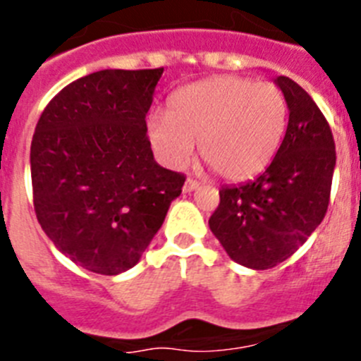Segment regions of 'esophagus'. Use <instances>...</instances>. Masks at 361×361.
Instances as JSON below:
<instances>
[{
    "label": "esophagus",
    "mask_w": 361,
    "mask_h": 361,
    "mask_svg": "<svg viewBox=\"0 0 361 361\" xmlns=\"http://www.w3.org/2000/svg\"><path fill=\"white\" fill-rule=\"evenodd\" d=\"M199 186H200V184L197 183L195 178H186V183H184V186H183V191H184V193H191V191L197 190Z\"/></svg>",
    "instance_id": "obj_1"
}]
</instances>
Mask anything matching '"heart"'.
<instances>
[{
	"instance_id": "obj_1",
	"label": "heart",
	"mask_w": 361,
	"mask_h": 361,
	"mask_svg": "<svg viewBox=\"0 0 361 361\" xmlns=\"http://www.w3.org/2000/svg\"><path fill=\"white\" fill-rule=\"evenodd\" d=\"M288 128V101L273 82L216 75L175 92L168 114H153L148 135L166 164L180 168L195 152L228 180L264 171Z\"/></svg>"
}]
</instances>
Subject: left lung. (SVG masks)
Masks as SVG:
<instances>
[{
    "instance_id": "obj_1",
    "label": "left lung",
    "mask_w": 361,
    "mask_h": 361,
    "mask_svg": "<svg viewBox=\"0 0 361 361\" xmlns=\"http://www.w3.org/2000/svg\"><path fill=\"white\" fill-rule=\"evenodd\" d=\"M289 108L283 141L255 180L224 186L209 216L231 260L250 269H269L288 260L327 213L336 152L329 123L311 95L293 79H275Z\"/></svg>"
}]
</instances>
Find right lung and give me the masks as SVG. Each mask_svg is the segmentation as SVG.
I'll use <instances>...</instances> for the list:
<instances>
[{
    "instance_id": "1",
    "label": "right lung",
    "mask_w": 361,
    "mask_h": 361,
    "mask_svg": "<svg viewBox=\"0 0 361 361\" xmlns=\"http://www.w3.org/2000/svg\"><path fill=\"white\" fill-rule=\"evenodd\" d=\"M164 68L99 70L47 104L30 146L37 222L99 275L141 260L186 180L153 159L146 114Z\"/></svg>"
}]
</instances>
